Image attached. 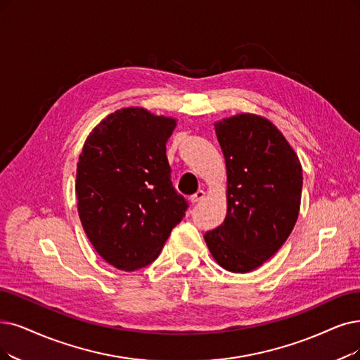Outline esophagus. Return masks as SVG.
<instances>
[{
	"label": "esophagus",
	"mask_w": 360,
	"mask_h": 360,
	"mask_svg": "<svg viewBox=\"0 0 360 360\" xmlns=\"http://www.w3.org/2000/svg\"><path fill=\"white\" fill-rule=\"evenodd\" d=\"M204 196H205V192H204V191H198L196 193H193V195L191 196V200H192L193 204H196V202H199V200H202Z\"/></svg>",
	"instance_id": "esophagus-1"
}]
</instances>
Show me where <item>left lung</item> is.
I'll return each mask as SVG.
<instances>
[{
	"instance_id": "1",
	"label": "left lung",
	"mask_w": 360,
	"mask_h": 360,
	"mask_svg": "<svg viewBox=\"0 0 360 360\" xmlns=\"http://www.w3.org/2000/svg\"><path fill=\"white\" fill-rule=\"evenodd\" d=\"M227 169V214L204 235L214 260L248 273L275 255L295 226L303 169L269 120L239 113L214 124Z\"/></svg>"
}]
</instances>
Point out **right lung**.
Wrapping results in <instances>:
<instances>
[{
	"instance_id": "add662e5",
	"label": "right lung",
	"mask_w": 360,
	"mask_h": 360,
	"mask_svg": "<svg viewBox=\"0 0 360 360\" xmlns=\"http://www.w3.org/2000/svg\"><path fill=\"white\" fill-rule=\"evenodd\" d=\"M176 125L174 118L125 108L108 115L84 143L78 214L94 250L120 270L155 262L188 210L165 153Z\"/></svg>"
}]
</instances>
